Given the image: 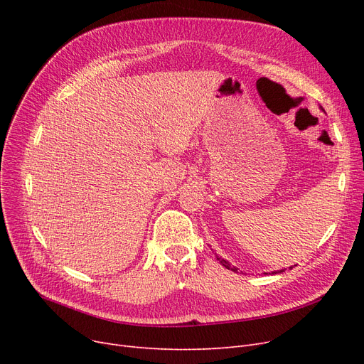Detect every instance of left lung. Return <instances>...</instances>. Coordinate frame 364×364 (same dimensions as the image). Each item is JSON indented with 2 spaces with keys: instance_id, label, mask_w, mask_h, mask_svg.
Here are the masks:
<instances>
[{
  "instance_id": "obj_1",
  "label": "left lung",
  "mask_w": 364,
  "mask_h": 364,
  "mask_svg": "<svg viewBox=\"0 0 364 364\" xmlns=\"http://www.w3.org/2000/svg\"><path fill=\"white\" fill-rule=\"evenodd\" d=\"M323 110V109H321ZM217 261H220V264L223 265V267H225V269H228V270H232V272H235V273H237V270L239 269H236V267L235 265H232L230 262H228L227 259H224V258H221V257H217ZM289 269H294V267H289ZM284 270H277V272H273V274H277V273H283ZM264 274H267V273H264Z\"/></svg>"
}]
</instances>
